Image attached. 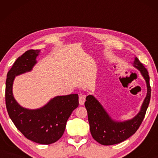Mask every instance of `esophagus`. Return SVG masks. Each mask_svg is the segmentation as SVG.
Returning a JSON list of instances; mask_svg holds the SVG:
<instances>
[{
  "label": "esophagus",
  "mask_w": 158,
  "mask_h": 158,
  "mask_svg": "<svg viewBox=\"0 0 158 158\" xmlns=\"http://www.w3.org/2000/svg\"><path fill=\"white\" fill-rule=\"evenodd\" d=\"M85 101V95H82L81 94L79 96V104L80 105H83Z\"/></svg>",
  "instance_id": "esophagus-1"
}]
</instances>
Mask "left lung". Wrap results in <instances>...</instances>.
Returning a JSON list of instances; mask_svg holds the SVG:
<instances>
[{
	"label": "left lung",
	"instance_id": "obj_1",
	"mask_svg": "<svg viewBox=\"0 0 158 158\" xmlns=\"http://www.w3.org/2000/svg\"><path fill=\"white\" fill-rule=\"evenodd\" d=\"M133 65L140 71L145 80L148 93L138 114L130 120L116 122L103 109L100 102L92 95L86 97L85 106L88 112L90 130L94 139L103 145H112L122 142L135 134L143 121L151 96L150 77L147 69L137 57Z\"/></svg>",
	"mask_w": 158,
	"mask_h": 158
}]
</instances>
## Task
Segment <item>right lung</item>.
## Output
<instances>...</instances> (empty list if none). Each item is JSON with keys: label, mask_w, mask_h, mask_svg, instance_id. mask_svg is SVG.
<instances>
[{"label": "right lung", "mask_w": 158, "mask_h": 158, "mask_svg": "<svg viewBox=\"0 0 158 158\" xmlns=\"http://www.w3.org/2000/svg\"><path fill=\"white\" fill-rule=\"evenodd\" d=\"M40 52L39 49L27 51L8 71L6 82V105L10 119L26 138L36 143L50 144L63 135L67 121L73 110L78 106V95L56 96L37 109H25L17 103L12 92L15 77L31 71Z\"/></svg>", "instance_id": "obj_1"}]
</instances>
